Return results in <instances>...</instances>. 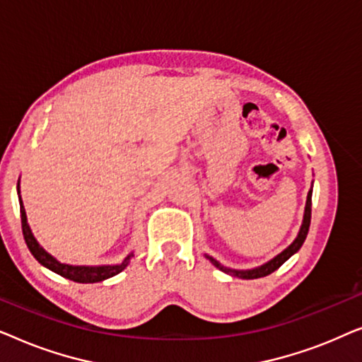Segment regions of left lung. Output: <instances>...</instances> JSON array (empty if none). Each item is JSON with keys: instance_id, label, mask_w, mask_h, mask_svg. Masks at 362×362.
Instances as JSON below:
<instances>
[{"instance_id": "obj_1", "label": "left lung", "mask_w": 362, "mask_h": 362, "mask_svg": "<svg viewBox=\"0 0 362 362\" xmlns=\"http://www.w3.org/2000/svg\"><path fill=\"white\" fill-rule=\"evenodd\" d=\"M310 222H311V191L308 192V197H306V207H305V216H303V224H301V229L298 232V237L293 240V244H291L288 249H285L281 252L280 255H276L274 260H270L269 264L259 267V269H254V270H230V269H226L224 265H221L219 262L212 259V257L207 255V259H209L212 264H214L217 269L226 272V274L229 275H234V276H239V279H245V280H252V279H260V276H267L270 275L272 272H275L276 269H280L281 265L285 264L286 260L290 259L291 255L295 254V252L300 250V247L303 245V242L306 239V235H308V229H310Z\"/></svg>"}]
</instances>
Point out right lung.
I'll return each instance as SVG.
<instances>
[{
    "instance_id": "1",
    "label": "right lung",
    "mask_w": 362,
    "mask_h": 362,
    "mask_svg": "<svg viewBox=\"0 0 362 362\" xmlns=\"http://www.w3.org/2000/svg\"><path fill=\"white\" fill-rule=\"evenodd\" d=\"M18 192H19V186H18ZM19 206H21V227H23V235L24 240H26L28 249L31 250V254L34 255L39 264L47 267L49 270L56 272L64 279H69L72 281H77V284H95V281H102L110 279V276L120 274V272L125 269L128 265V262L133 257V254H130L127 257L122 264L118 265H102V267H74V265H66L61 264L54 259L52 255H49L46 250L42 249L41 245L37 244V240L34 239L31 229L28 226V219H26V211H24L21 196H19Z\"/></svg>"
}]
</instances>
